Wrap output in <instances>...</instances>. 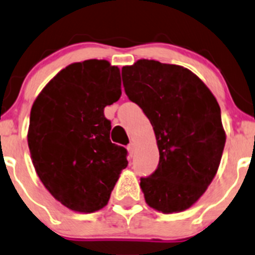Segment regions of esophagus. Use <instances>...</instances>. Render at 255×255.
Instances as JSON below:
<instances>
[{
    "mask_svg": "<svg viewBox=\"0 0 255 255\" xmlns=\"http://www.w3.org/2000/svg\"><path fill=\"white\" fill-rule=\"evenodd\" d=\"M127 149H128V153H129L130 155L134 154V150H135L134 143H129V144H128V147H127Z\"/></svg>",
    "mask_w": 255,
    "mask_h": 255,
    "instance_id": "34e87169",
    "label": "esophagus"
}]
</instances>
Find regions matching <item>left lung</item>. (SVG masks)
<instances>
[{
    "label": "left lung",
    "mask_w": 255,
    "mask_h": 255,
    "mask_svg": "<svg viewBox=\"0 0 255 255\" xmlns=\"http://www.w3.org/2000/svg\"><path fill=\"white\" fill-rule=\"evenodd\" d=\"M126 95L149 120L159 150L153 174L140 178L145 203L162 213L190 208L219 168L226 130L221 108L188 68L138 59L122 68Z\"/></svg>",
    "instance_id": "obj_1"
}]
</instances>
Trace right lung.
<instances>
[{
  "instance_id": "right-lung-1",
  "label": "right lung",
  "mask_w": 255,
  "mask_h": 255,
  "mask_svg": "<svg viewBox=\"0 0 255 255\" xmlns=\"http://www.w3.org/2000/svg\"><path fill=\"white\" fill-rule=\"evenodd\" d=\"M121 95L120 68L87 59L59 71L32 105V163L46 189L71 211L93 213L107 206L127 167V149L111 142L103 113Z\"/></svg>"
}]
</instances>
